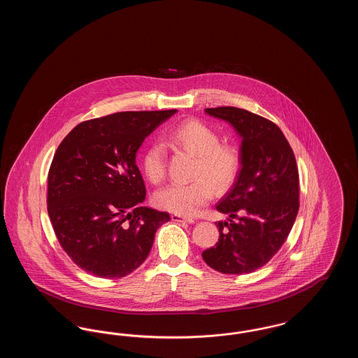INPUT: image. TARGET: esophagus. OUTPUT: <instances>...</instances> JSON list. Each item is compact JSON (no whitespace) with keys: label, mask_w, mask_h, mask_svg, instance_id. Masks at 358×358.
<instances>
[{"label":"esophagus","mask_w":358,"mask_h":358,"mask_svg":"<svg viewBox=\"0 0 358 358\" xmlns=\"http://www.w3.org/2000/svg\"><path fill=\"white\" fill-rule=\"evenodd\" d=\"M171 220L176 222H189V224L194 222V220H193V219H187V217H184V216H180V215H171Z\"/></svg>","instance_id":"34e87169"}]
</instances>
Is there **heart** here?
Masks as SVG:
<instances>
[{
    "instance_id": "1",
    "label": "heart",
    "mask_w": 358,
    "mask_h": 358,
    "mask_svg": "<svg viewBox=\"0 0 358 358\" xmlns=\"http://www.w3.org/2000/svg\"><path fill=\"white\" fill-rule=\"evenodd\" d=\"M166 142L187 153L197 155L196 180L187 184H171L154 194V203L180 216H194L213 196V187L224 192L231 187L240 171L238 149L222 143L219 134L200 120H185L176 126ZM142 169L148 180L159 184L166 176V152L161 143H152L142 157Z\"/></svg>"
}]
</instances>
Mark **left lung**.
I'll list each match as a JSON object with an SVG mask.
<instances>
[{
	"instance_id": "left-lung-1",
	"label": "left lung",
	"mask_w": 358,
	"mask_h": 358,
	"mask_svg": "<svg viewBox=\"0 0 358 358\" xmlns=\"http://www.w3.org/2000/svg\"><path fill=\"white\" fill-rule=\"evenodd\" d=\"M228 122L241 138V169L216 205L228 215L220 238L203 252L205 263L222 273H250L270 262L289 236L299 209V174L289 141L263 117L238 107L205 108Z\"/></svg>"
}]
</instances>
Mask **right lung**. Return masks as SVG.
I'll return each instance as SVG.
<instances>
[{"instance_id": "1", "label": "right lung", "mask_w": 358, "mask_h": 358, "mask_svg": "<svg viewBox=\"0 0 358 358\" xmlns=\"http://www.w3.org/2000/svg\"><path fill=\"white\" fill-rule=\"evenodd\" d=\"M177 110L124 111L85 120L59 145L48 173V215L62 248L85 273L122 278L149 255L168 212L141 206L136 165L146 136Z\"/></svg>"}]
</instances>
